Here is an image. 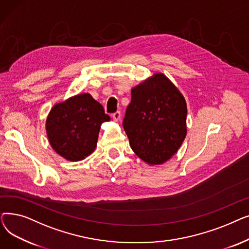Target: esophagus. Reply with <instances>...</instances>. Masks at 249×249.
Returning a JSON list of instances; mask_svg holds the SVG:
<instances>
[{
	"label": "esophagus",
	"mask_w": 249,
	"mask_h": 249,
	"mask_svg": "<svg viewBox=\"0 0 249 249\" xmlns=\"http://www.w3.org/2000/svg\"><path fill=\"white\" fill-rule=\"evenodd\" d=\"M112 117H113V120H114V121L120 120V118H121V113H120V111L115 112V113L112 115Z\"/></svg>",
	"instance_id": "obj_1"
}]
</instances>
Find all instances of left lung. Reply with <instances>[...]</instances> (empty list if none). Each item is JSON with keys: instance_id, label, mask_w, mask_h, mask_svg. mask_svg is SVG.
I'll list each match as a JSON object with an SVG mask.
<instances>
[{"instance_id": "left-lung-1", "label": "left lung", "mask_w": 249, "mask_h": 249, "mask_svg": "<svg viewBox=\"0 0 249 249\" xmlns=\"http://www.w3.org/2000/svg\"><path fill=\"white\" fill-rule=\"evenodd\" d=\"M187 104L163 73H155L131 89L123 127L130 146L150 165L167 161L187 135Z\"/></svg>"}]
</instances>
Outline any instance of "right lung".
<instances>
[{"mask_svg":"<svg viewBox=\"0 0 249 249\" xmlns=\"http://www.w3.org/2000/svg\"><path fill=\"white\" fill-rule=\"evenodd\" d=\"M110 121L102 105L89 94L55 104L46 119V133L53 150L71 161L85 160L97 146L101 124Z\"/></svg>","mask_w":249,"mask_h":249,"instance_id":"obj_1","label":"right lung"}]
</instances>
